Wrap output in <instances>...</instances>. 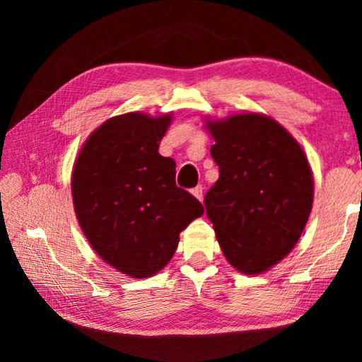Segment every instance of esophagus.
Instances as JSON below:
<instances>
[{"instance_id": "esophagus-1", "label": "esophagus", "mask_w": 362, "mask_h": 362, "mask_svg": "<svg viewBox=\"0 0 362 362\" xmlns=\"http://www.w3.org/2000/svg\"><path fill=\"white\" fill-rule=\"evenodd\" d=\"M203 189H204L203 185H198V187H194V188L192 189V193H193L199 201H203Z\"/></svg>"}]
</instances>
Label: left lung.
I'll list each match as a JSON object with an SVG mask.
<instances>
[{"label":"left lung","instance_id":"left-lung-1","mask_svg":"<svg viewBox=\"0 0 362 362\" xmlns=\"http://www.w3.org/2000/svg\"><path fill=\"white\" fill-rule=\"evenodd\" d=\"M218 180L204 196L223 254L241 273L273 267L296 246L313 204L308 159L276 121L257 113L209 122Z\"/></svg>","mask_w":362,"mask_h":362}]
</instances>
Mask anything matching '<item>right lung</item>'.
Masks as SVG:
<instances>
[{"label":"right lung","instance_id":"obj_1","mask_svg":"<svg viewBox=\"0 0 362 362\" xmlns=\"http://www.w3.org/2000/svg\"><path fill=\"white\" fill-rule=\"evenodd\" d=\"M169 122V115L115 116L86 140L73 169V204L86 238L132 278L168 265L180 231L204 212L175 185V163L158 153Z\"/></svg>","mask_w":362,"mask_h":362}]
</instances>
